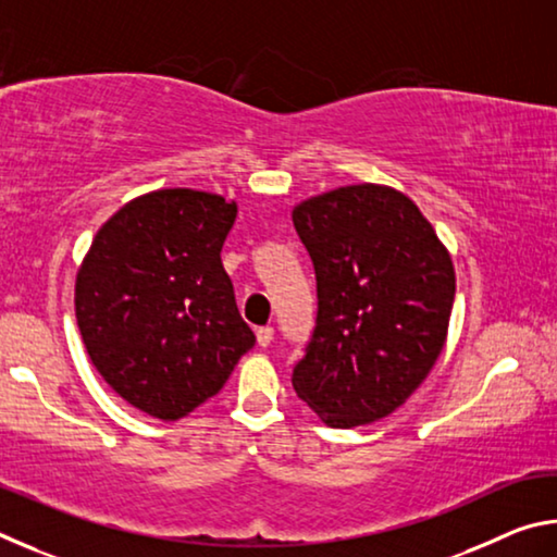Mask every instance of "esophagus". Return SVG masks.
Masks as SVG:
<instances>
[{
  "instance_id": "obj_1",
  "label": "esophagus",
  "mask_w": 557,
  "mask_h": 557,
  "mask_svg": "<svg viewBox=\"0 0 557 557\" xmlns=\"http://www.w3.org/2000/svg\"><path fill=\"white\" fill-rule=\"evenodd\" d=\"M256 336H258V344L262 348H268L272 342H275V329H272V326H260Z\"/></svg>"
}]
</instances>
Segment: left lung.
Segmentation results:
<instances>
[{"instance_id":"1","label":"left lung","mask_w":557,"mask_h":557,"mask_svg":"<svg viewBox=\"0 0 557 557\" xmlns=\"http://www.w3.org/2000/svg\"><path fill=\"white\" fill-rule=\"evenodd\" d=\"M317 272L319 314L292 388L329 428L385 418L445 348L455 262L410 196L338 186L292 209Z\"/></svg>"}]
</instances>
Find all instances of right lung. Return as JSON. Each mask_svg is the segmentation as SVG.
I'll return each instance as SVG.
<instances>
[{
	"mask_svg": "<svg viewBox=\"0 0 557 557\" xmlns=\"http://www.w3.org/2000/svg\"><path fill=\"white\" fill-rule=\"evenodd\" d=\"M238 203L157 188L100 225L75 275L90 363L132 408L174 422L219 393L256 334L235 307L221 250Z\"/></svg>",
	"mask_w": 557,
	"mask_h": 557,
	"instance_id": "obj_1",
	"label": "right lung"
}]
</instances>
